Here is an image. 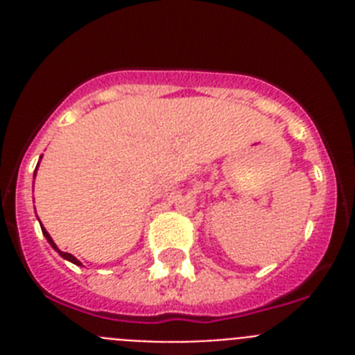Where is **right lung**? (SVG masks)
<instances>
[{
  "label": "right lung",
  "instance_id": "obj_1",
  "mask_svg": "<svg viewBox=\"0 0 355 355\" xmlns=\"http://www.w3.org/2000/svg\"><path fill=\"white\" fill-rule=\"evenodd\" d=\"M35 172H37V168H35ZM40 229H42V234H44V236H46V240L49 241V245H51L53 249L56 250V252L60 254L62 258H64V259H67V261H71V263H74V265L81 266V261H80V259H76V258H74V256H72V254H69V252H64V250H60V249H58V247H56V243H55V241H53V238L49 236V233H48V231H46V229H44V225H40Z\"/></svg>",
  "mask_w": 355,
  "mask_h": 355
}]
</instances>
